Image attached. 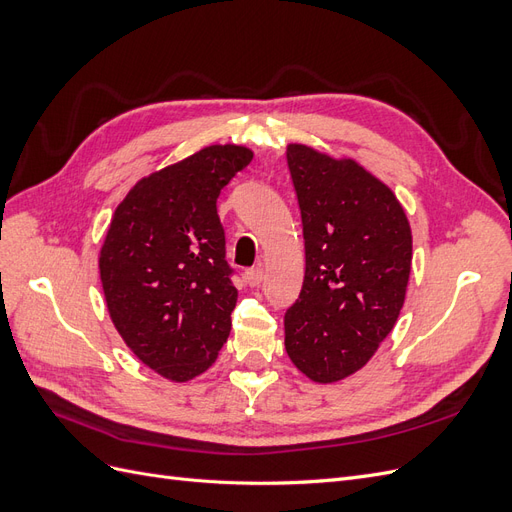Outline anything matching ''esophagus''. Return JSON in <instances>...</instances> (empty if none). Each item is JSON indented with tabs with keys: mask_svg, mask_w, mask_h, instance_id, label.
<instances>
[{
	"mask_svg": "<svg viewBox=\"0 0 512 512\" xmlns=\"http://www.w3.org/2000/svg\"><path fill=\"white\" fill-rule=\"evenodd\" d=\"M262 280H265V271H262L260 267L247 269V271H245V282L250 284V286H258Z\"/></svg>",
	"mask_w": 512,
	"mask_h": 512,
	"instance_id": "obj_1",
	"label": "esophagus"
}]
</instances>
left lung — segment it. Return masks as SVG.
<instances>
[{
  "instance_id": "8db88e82",
  "label": "left lung",
  "mask_w": 512,
  "mask_h": 512,
  "mask_svg": "<svg viewBox=\"0 0 512 512\" xmlns=\"http://www.w3.org/2000/svg\"><path fill=\"white\" fill-rule=\"evenodd\" d=\"M305 277L284 316L286 352L318 384L369 363L406 301L412 230L393 190L352 158L288 143Z\"/></svg>"
}]
</instances>
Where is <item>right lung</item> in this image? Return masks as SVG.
Here are the masks:
<instances>
[{
    "mask_svg": "<svg viewBox=\"0 0 512 512\" xmlns=\"http://www.w3.org/2000/svg\"><path fill=\"white\" fill-rule=\"evenodd\" d=\"M252 158L245 145L203 147L138 179L108 224L98 258L108 316L170 382L205 374L228 339L237 288L215 203Z\"/></svg>",
    "mask_w": 512,
    "mask_h": 512,
    "instance_id": "add662e5",
    "label": "right lung"
}]
</instances>
